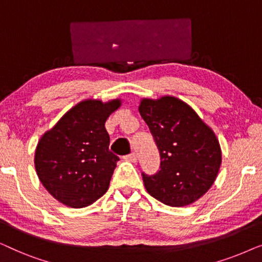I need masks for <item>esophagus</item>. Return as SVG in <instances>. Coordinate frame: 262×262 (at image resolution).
<instances>
[{
  "instance_id": "obj_1",
  "label": "esophagus",
  "mask_w": 262,
  "mask_h": 262,
  "mask_svg": "<svg viewBox=\"0 0 262 262\" xmlns=\"http://www.w3.org/2000/svg\"><path fill=\"white\" fill-rule=\"evenodd\" d=\"M124 159L126 161H130V162H137V154L131 152V154H128V155L125 156Z\"/></svg>"
}]
</instances>
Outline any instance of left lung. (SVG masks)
Masks as SVG:
<instances>
[{
	"label": "left lung",
	"instance_id": "1",
	"mask_svg": "<svg viewBox=\"0 0 262 262\" xmlns=\"http://www.w3.org/2000/svg\"><path fill=\"white\" fill-rule=\"evenodd\" d=\"M139 113L160 151V170L142 173L146 191L169 206L194 203L209 191L222 162L213 131L187 103L174 96L143 99Z\"/></svg>",
	"mask_w": 262,
	"mask_h": 262
}]
</instances>
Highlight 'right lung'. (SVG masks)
Returning a JSON list of instances; mask_svg holds the SVG:
<instances>
[{"label":"right lung","mask_w":262,"mask_h":262,"mask_svg":"<svg viewBox=\"0 0 262 262\" xmlns=\"http://www.w3.org/2000/svg\"><path fill=\"white\" fill-rule=\"evenodd\" d=\"M120 100H85L46 132L35 149L34 166L50 194L64 205L84 207L108 189L119 157L110 151L105 123Z\"/></svg>","instance_id":"add662e5"}]
</instances>
